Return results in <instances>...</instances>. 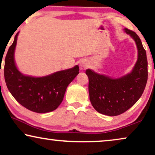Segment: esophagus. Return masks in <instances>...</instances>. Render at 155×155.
<instances>
[{
	"label": "esophagus",
	"mask_w": 155,
	"mask_h": 155,
	"mask_svg": "<svg viewBox=\"0 0 155 155\" xmlns=\"http://www.w3.org/2000/svg\"><path fill=\"white\" fill-rule=\"evenodd\" d=\"M89 67V63L86 61H82L80 63V68L81 71H84Z\"/></svg>",
	"instance_id": "obj_1"
}]
</instances>
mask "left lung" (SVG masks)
Here are the masks:
<instances>
[{
	"mask_svg": "<svg viewBox=\"0 0 155 155\" xmlns=\"http://www.w3.org/2000/svg\"><path fill=\"white\" fill-rule=\"evenodd\" d=\"M124 31L134 40L137 59L132 71L114 78L87 69L89 94L92 107L99 113L109 116L121 114L140 98L147 81V60L145 48L136 33L125 28Z\"/></svg>",
	"mask_w": 155,
	"mask_h": 155,
	"instance_id": "8db88e82",
	"label": "left lung"
}]
</instances>
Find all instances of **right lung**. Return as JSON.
I'll list each match as a JSON object with an SVG mask.
<instances>
[{"label": "right lung", "mask_w": 155, "mask_h": 155, "mask_svg": "<svg viewBox=\"0 0 155 155\" xmlns=\"http://www.w3.org/2000/svg\"><path fill=\"white\" fill-rule=\"evenodd\" d=\"M19 32L10 46L5 59L4 77L8 90L21 105L36 113L54 111L62 102L68 84L79 74L78 65L43 77L26 75L19 71L15 50Z\"/></svg>", "instance_id": "1"}]
</instances>
